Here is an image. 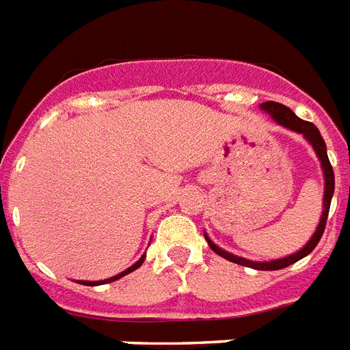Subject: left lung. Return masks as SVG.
<instances>
[{"instance_id": "obj_1", "label": "left lung", "mask_w": 350, "mask_h": 350, "mask_svg": "<svg viewBox=\"0 0 350 350\" xmlns=\"http://www.w3.org/2000/svg\"><path fill=\"white\" fill-rule=\"evenodd\" d=\"M260 109L265 110L278 125H282V127L286 129H291V131H295L299 135H303L304 138L312 144V147H314L317 159L321 160L323 175H325V197H323V214L321 219H319V225L315 228L314 236L310 238L308 243H306L301 251H297V253L290 254V256H284V258L271 260V262H253V260L241 258V256H236V254H230L227 253V251L219 249V247L215 245L214 241L210 240L206 234H204V238L208 241L210 249H212L214 253L219 254V256H223V258H227L228 262H234V264L238 265H245V267H253V269H260V271H277V269H284L288 265L295 264L297 260L304 258L306 254H310L314 251L315 245L321 240L323 232H325V227H327L330 201H332V196H334V172H332V165H330V160H328L325 140H323L321 133L317 131V127H315L314 123L304 122L301 118H297V116L293 114V110L288 109L286 105L277 103V101H265V103L260 105Z\"/></svg>"}]
</instances>
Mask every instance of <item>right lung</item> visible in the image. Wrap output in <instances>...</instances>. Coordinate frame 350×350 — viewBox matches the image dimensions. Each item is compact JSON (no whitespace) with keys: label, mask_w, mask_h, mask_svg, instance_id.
Instances as JSON below:
<instances>
[{"label":"right lung","mask_w":350,"mask_h":350,"mask_svg":"<svg viewBox=\"0 0 350 350\" xmlns=\"http://www.w3.org/2000/svg\"><path fill=\"white\" fill-rule=\"evenodd\" d=\"M144 260H146V254H144V256H142V258L138 260V262H136L135 265H131V267H127L125 271H122V273H120V275H116V277L107 278V280H96V282H90V280H79V282H81V284H85V286H99V284H107V282H114V280H118V278L125 277L127 273H131V271H135V269H138V267H140V265L144 264Z\"/></svg>","instance_id":"obj_1"}]
</instances>
